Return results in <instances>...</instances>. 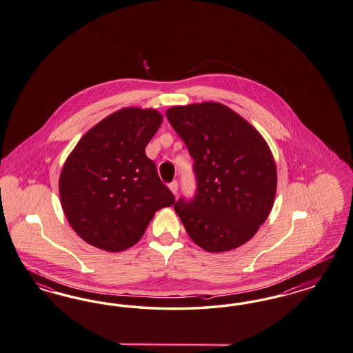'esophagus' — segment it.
Masks as SVG:
<instances>
[{"instance_id": "obj_1", "label": "esophagus", "mask_w": 353, "mask_h": 353, "mask_svg": "<svg viewBox=\"0 0 353 353\" xmlns=\"http://www.w3.org/2000/svg\"><path fill=\"white\" fill-rule=\"evenodd\" d=\"M168 188H170V192H172L173 194H176L177 190H179V183H177V181H172V183L168 185Z\"/></svg>"}]
</instances>
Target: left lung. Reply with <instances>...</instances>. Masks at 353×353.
I'll return each mask as SVG.
<instances>
[{"mask_svg":"<svg viewBox=\"0 0 353 353\" xmlns=\"http://www.w3.org/2000/svg\"><path fill=\"white\" fill-rule=\"evenodd\" d=\"M167 119L194 160L195 195L174 203L188 234L211 253L241 246L275 199L276 165L266 141L220 103L172 107Z\"/></svg>","mask_w":353,"mask_h":353,"instance_id":"1","label":"left lung"}]
</instances>
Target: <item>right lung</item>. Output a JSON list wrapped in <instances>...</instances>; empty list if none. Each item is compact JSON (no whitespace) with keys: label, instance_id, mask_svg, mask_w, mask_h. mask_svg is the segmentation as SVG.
<instances>
[{"label":"right lung","instance_id":"obj_1","mask_svg":"<svg viewBox=\"0 0 353 353\" xmlns=\"http://www.w3.org/2000/svg\"><path fill=\"white\" fill-rule=\"evenodd\" d=\"M161 121L158 110H117L66 159L59 183L62 210L85 243L122 252L141 240L157 211L174 203L145 151Z\"/></svg>","mask_w":353,"mask_h":353}]
</instances>
